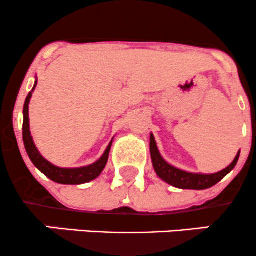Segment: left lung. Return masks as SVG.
Masks as SVG:
<instances>
[{
	"mask_svg": "<svg viewBox=\"0 0 256 256\" xmlns=\"http://www.w3.org/2000/svg\"><path fill=\"white\" fill-rule=\"evenodd\" d=\"M150 158H152L153 168L157 176L160 179L168 182L172 186L179 188V189H192V190H205L208 188L214 186L217 182H220L233 168L236 166V162L239 160V154L236 156L234 160L230 164L226 169L218 172L214 174H196V173H189V172H184L182 169H178L176 166H170L163 160L160 156V150H158L157 144H156L154 136L150 134Z\"/></svg>",
	"mask_w": 256,
	"mask_h": 256,
	"instance_id": "left-lung-1",
	"label": "left lung"
}]
</instances>
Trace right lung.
Segmentation results:
<instances>
[{
    "instance_id": "right-lung-1",
    "label": "right lung",
    "mask_w": 256,
    "mask_h": 256,
    "mask_svg": "<svg viewBox=\"0 0 256 256\" xmlns=\"http://www.w3.org/2000/svg\"><path fill=\"white\" fill-rule=\"evenodd\" d=\"M36 83L38 80H36V84H34L33 90H32V92H29L28 96H26V103H24L23 108V142L29 158H30V160L33 162L34 166H36L42 174H45L49 179H51L55 182H58V184L78 185L84 184V182H92L96 178L100 176L103 169L106 168L108 158H109L110 148H112V140L109 144V146L106 147L104 154L96 162L90 164V166H80V168H60V166H54V164H51L49 160H45V158L39 153L36 144H34L30 130H29V102H30L32 93L36 90Z\"/></svg>"
}]
</instances>
